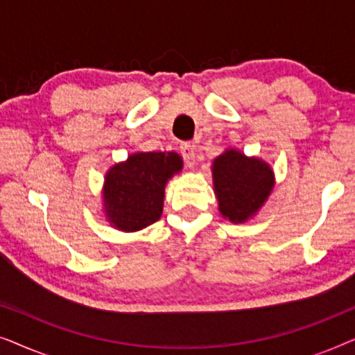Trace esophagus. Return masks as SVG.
I'll return each mask as SVG.
<instances>
[{
    "instance_id": "obj_1",
    "label": "esophagus",
    "mask_w": 355,
    "mask_h": 355,
    "mask_svg": "<svg viewBox=\"0 0 355 355\" xmlns=\"http://www.w3.org/2000/svg\"><path fill=\"white\" fill-rule=\"evenodd\" d=\"M179 152L186 159V163L189 166H193L196 164V152H193V145L191 144H181V147H179Z\"/></svg>"
}]
</instances>
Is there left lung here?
I'll return each mask as SVG.
<instances>
[{"mask_svg":"<svg viewBox=\"0 0 355 355\" xmlns=\"http://www.w3.org/2000/svg\"><path fill=\"white\" fill-rule=\"evenodd\" d=\"M218 210L234 225L254 218L275 187V173L265 159L226 148L211 164Z\"/></svg>","mask_w":355,"mask_h":355,"instance_id":"left-lung-1","label":"left lung"}]
</instances>
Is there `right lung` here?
I'll use <instances>...</instances> for the list:
<instances>
[{
  "label": "right lung",
  "mask_w": 355,
  "mask_h": 355,
  "mask_svg": "<svg viewBox=\"0 0 355 355\" xmlns=\"http://www.w3.org/2000/svg\"><path fill=\"white\" fill-rule=\"evenodd\" d=\"M176 152H135L106 171L101 198L103 216L114 230L135 232L159 220L164 189L182 171Z\"/></svg>",
  "instance_id": "obj_1"
}]
</instances>
